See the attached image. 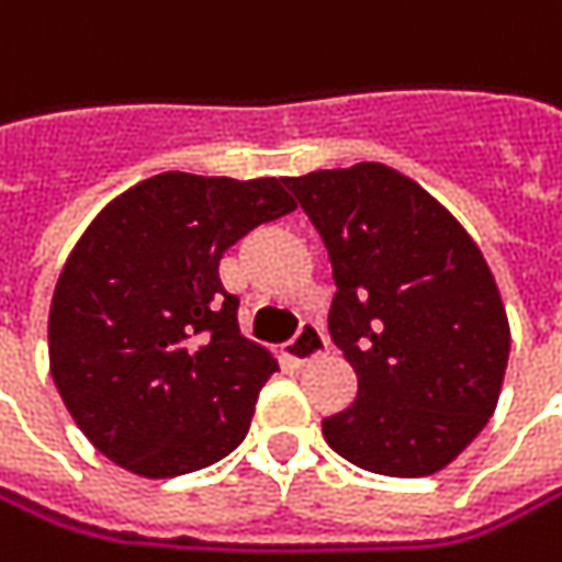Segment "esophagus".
Returning <instances> with one entry per match:
<instances>
[{"label": "esophagus", "mask_w": 562, "mask_h": 562, "mask_svg": "<svg viewBox=\"0 0 562 562\" xmlns=\"http://www.w3.org/2000/svg\"><path fill=\"white\" fill-rule=\"evenodd\" d=\"M323 348H325V338H323V331H319V325L300 323V331H296L294 338L288 341L284 353H288L294 363H306V360L319 357V353H323Z\"/></svg>", "instance_id": "34e87169"}]
</instances>
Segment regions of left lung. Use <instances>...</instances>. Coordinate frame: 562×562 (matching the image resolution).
Wrapping results in <instances>:
<instances>
[{
    "mask_svg": "<svg viewBox=\"0 0 562 562\" xmlns=\"http://www.w3.org/2000/svg\"><path fill=\"white\" fill-rule=\"evenodd\" d=\"M335 278L331 341L357 373L351 407L323 420L357 468L424 477L456 462L496 411L509 319L462 224L411 177L353 164L288 177Z\"/></svg>",
    "mask_w": 562,
    "mask_h": 562,
    "instance_id": "left-lung-1",
    "label": "left lung"
}]
</instances>
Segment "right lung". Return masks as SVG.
<instances>
[{"mask_svg":"<svg viewBox=\"0 0 562 562\" xmlns=\"http://www.w3.org/2000/svg\"><path fill=\"white\" fill-rule=\"evenodd\" d=\"M296 202L281 180L157 173L116 195L75 243L49 306V373L110 462L177 477L249 430L278 360L243 338L217 262Z\"/></svg>","mask_w":562,"mask_h":562,"instance_id":"obj_1","label":"right lung"}]
</instances>
